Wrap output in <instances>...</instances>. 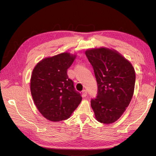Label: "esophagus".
Here are the masks:
<instances>
[{
  "mask_svg": "<svg viewBox=\"0 0 156 156\" xmlns=\"http://www.w3.org/2000/svg\"><path fill=\"white\" fill-rule=\"evenodd\" d=\"M82 94H83V96L84 97H86L87 96V90H83L82 91Z\"/></svg>",
  "mask_w": 156,
  "mask_h": 156,
  "instance_id": "obj_1",
  "label": "esophagus"
}]
</instances>
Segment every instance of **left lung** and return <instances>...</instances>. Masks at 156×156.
Segmentation results:
<instances>
[{"label": "left lung", "instance_id": "left-lung-1", "mask_svg": "<svg viewBox=\"0 0 156 156\" xmlns=\"http://www.w3.org/2000/svg\"><path fill=\"white\" fill-rule=\"evenodd\" d=\"M98 94L91 100L96 120L103 124L116 122L128 107L133 95L135 73L133 66L115 50L105 48L88 49Z\"/></svg>", "mask_w": 156, "mask_h": 156}]
</instances>
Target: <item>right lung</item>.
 <instances>
[{"label":"right lung","instance_id":"right-lung-1","mask_svg":"<svg viewBox=\"0 0 156 156\" xmlns=\"http://www.w3.org/2000/svg\"><path fill=\"white\" fill-rule=\"evenodd\" d=\"M75 55L68 53L45 58L32 71L30 92L37 109L46 119L59 122L68 119L82 100L75 90L67 70Z\"/></svg>","mask_w":156,"mask_h":156}]
</instances>
